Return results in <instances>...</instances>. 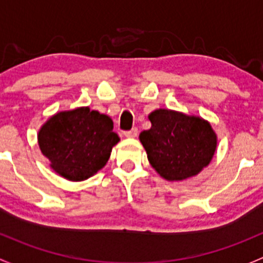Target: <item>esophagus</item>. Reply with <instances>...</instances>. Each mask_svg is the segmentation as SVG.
Here are the masks:
<instances>
[{
    "label": "esophagus",
    "instance_id": "esophagus-1",
    "mask_svg": "<svg viewBox=\"0 0 263 263\" xmlns=\"http://www.w3.org/2000/svg\"><path fill=\"white\" fill-rule=\"evenodd\" d=\"M124 135H125L126 138H137L138 137V129L137 128H133L132 130L124 132Z\"/></svg>",
    "mask_w": 263,
    "mask_h": 263
}]
</instances>
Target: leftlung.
I'll return each instance as SVG.
<instances>
[{
  "mask_svg": "<svg viewBox=\"0 0 263 263\" xmlns=\"http://www.w3.org/2000/svg\"><path fill=\"white\" fill-rule=\"evenodd\" d=\"M152 126L139 135L151 166L167 181L196 176L212 161L216 134L199 116L158 109L149 114Z\"/></svg>",
  "mask_w": 263,
  "mask_h": 263,
  "instance_id": "obj_1",
  "label": "left lung"
}]
</instances>
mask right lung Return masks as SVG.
<instances>
[{
  "instance_id": "add662e5",
  "label": "right lung",
  "mask_w": 263,
  "mask_h": 263,
  "mask_svg": "<svg viewBox=\"0 0 263 263\" xmlns=\"http://www.w3.org/2000/svg\"><path fill=\"white\" fill-rule=\"evenodd\" d=\"M107 115L90 107H77L53 115L37 134L42 153L50 167L69 181L90 178L109 161L120 140Z\"/></svg>"
}]
</instances>
